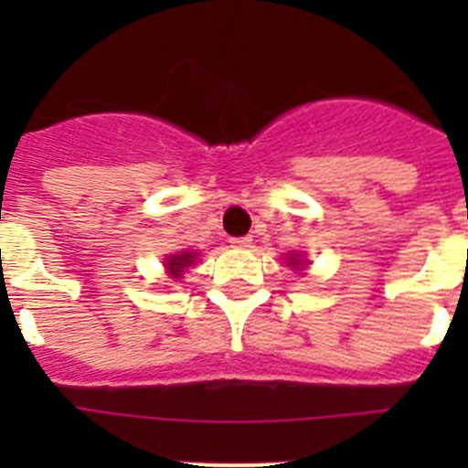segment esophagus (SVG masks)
<instances>
[{
    "label": "esophagus",
    "instance_id": "esophagus-1",
    "mask_svg": "<svg viewBox=\"0 0 468 468\" xmlns=\"http://www.w3.org/2000/svg\"><path fill=\"white\" fill-rule=\"evenodd\" d=\"M229 243L234 248H250L253 239H250V237H237V239H229Z\"/></svg>",
    "mask_w": 468,
    "mask_h": 468
}]
</instances>
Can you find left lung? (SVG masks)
<instances>
[{
  "label": "left lung",
  "instance_id": "obj_1",
  "mask_svg": "<svg viewBox=\"0 0 468 468\" xmlns=\"http://www.w3.org/2000/svg\"><path fill=\"white\" fill-rule=\"evenodd\" d=\"M288 267H295V270H302V267H304V262H302L300 258H288Z\"/></svg>",
  "mask_w": 468,
  "mask_h": 468
}]
</instances>
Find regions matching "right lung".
<instances>
[{"mask_svg": "<svg viewBox=\"0 0 468 468\" xmlns=\"http://www.w3.org/2000/svg\"><path fill=\"white\" fill-rule=\"evenodd\" d=\"M194 258H197V253L168 255L166 270H168V274H171V279H183V271L187 270L189 264H194Z\"/></svg>", "mask_w": 468, "mask_h": 468, "instance_id": "right-lung-1", "label": "right lung"}]
</instances>
